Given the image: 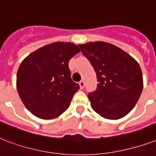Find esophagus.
<instances>
[{
	"instance_id": "1",
	"label": "esophagus",
	"mask_w": 156,
	"mask_h": 156,
	"mask_svg": "<svg viewBox=\"0 0 156 156\" xmlns=\"http://www.w3.org/2000/svg\"><path fill=\"white\" fill-rule=\"evenodd\" d=\"M79 85L80 87V89H83L84 86V80H80V81L79 82Z\"/></svg>"
}]
</instances>
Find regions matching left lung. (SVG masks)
I'll list each match as a JSON object with an SVG mask.
<instances>
[{
    "label": "left lung",
    "mask_w": 156,
    "mask_h": 156,
    "mask_svg": "<svg viewBox=\"0 0 156 156\" xmlns=\"http://www.w3.org/2000/svg\"><path fill=\"white\" fill-rule=\"evenodd\" d=\"M78 45L97 74V89L88 95L93 110L105 119L125 116L135 107L143 89L138 62L108 42L89 41Z\"/></svg>",
    "instance_id": "1"
}]
</instances>
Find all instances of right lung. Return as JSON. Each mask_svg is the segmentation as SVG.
Here are the masks:
<instances>
[{"mask_svg":"<svg viewBox=\"0 0 156 156\" xmlns=\"http://www.w3.org/2000/svg\"><path fill=\"white\" fill-rule=\"evenodd\" d=\"M80 51L72 42H53L22 61L17 72V90L35 116L55 119L69 107L80 86L72 81L68 62Z\"/></svg>","mask_w":156,"mask_h":156,"instance_id":"obj_1","label":"right lung"}]
</instances>
